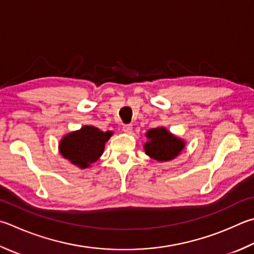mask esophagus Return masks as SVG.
I'll return each instance as SVG.
<instances>
[{
	"label": "esophagus",
	"mask_w": 254,
	"mask_h": 254,
	"mask_svg": "<svg viewBox=\"0 0 254 254\" xmlns=\"http://www.w3.org/2000/svg\"><path fill=\"white\" fill-rule=\"evenodd\" d=\"M133 130V127L131 124H126V126H123V131L126 133H131Z\"/></svg>",
	"instance_id": "1"
}]
</instances>
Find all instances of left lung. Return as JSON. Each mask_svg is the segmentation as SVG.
<instances>
[{"instance_id": "1", "label": "left lung", "mask_w": 254, "mask_h": 254, "mask_svg": "<svg viewBox=\"0 0 254 254\" xmlns=\"http://www.w3.org/2000/svg\"><path fill=\"white\" fill-rule=\"evenodd\" d=\"M145 136L149 139L144 144L145 153L159 162H167L177 158L186 146V142L163 127L151 128L145 133Z\"/></svg>"}]
</instances>
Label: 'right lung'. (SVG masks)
Returning <instances> with one entry per match:
<instances>
[{"instance_id":"add662e5","label":"right lung","mask_w":254,"mask_h":254,"mask_svg":"<svg viewBox=\"0 0 254 254\" xmlns=\"http://www.w3.org/2000/svg\"><path fill=\"white\" fill-rule=\"evenodd\" d=\"M112 134L111 131L103 132L95 127L84 126L63 136L59 144L60 153L72 164L86 169L103 154L105 142Z\"/></svg>"}]
</instances>
